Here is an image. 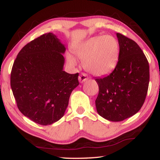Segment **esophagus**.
I'll return each mask as SVG.
<instances>
[{
	"label": "esophagus",
	"instance_id": "1",
	"mask_svg": "<svg viewBox=\"0 0 160 160\" xmlns=\"http://www.w3.org/2000/svg\"><path fill=\"white\" fill-rule=\"evenodd\" d=\"M88 79H89V78L88 76V75H87L86 73H85V72H82V73L80 75L79 78H78V80H79V81H80L81 83L84 82H85V81L88 80Z\"/></svg>",
	"mask_w": 160,
	"mask_h": 160
}]
</instances>
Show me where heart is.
Returning a JSON list of instances; mask_svg holds the SVG:
<instances>
[{"label": "heart", "instance_id": "obj_1", "mask_svg": "<svg viewBox=\"0 0 160 160\" xmlns=\"http://www.w3.org/2000/svg\"><path fill=\"white\" fill-rule=\"evenodd\" d=\"M75 53L85 59V68L97 76L110 73L115 68L119 58V44L117 39L110 35L94 37L82 43L75 48ZM70 63H75L70 56Z\"/></svg>", "mask_w": 160, "mask_h": 160}]
</instances>
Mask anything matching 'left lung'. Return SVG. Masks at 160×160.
<instances>
[{"label":"left lung","instance_id":"8db88e82","mask_svg":"<svg viewBox=\"0 0 160 160\" xmlns=\"http://www.w3.org/2000/svg\"><path fill=\"white\" fill-rule=\"evenodd\" d=\"M116 36L119 44L118 63L109 75L95 79L99 86L95 105L103 118L121 121L135 114L144 104L150 68L136 42L120 33Z\"/></svg>","mask_w":160,"mask_h":160}]
</instances>
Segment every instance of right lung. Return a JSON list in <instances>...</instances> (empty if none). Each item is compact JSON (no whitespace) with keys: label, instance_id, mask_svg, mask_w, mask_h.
I'll use <instances>...</instances> for the list:
<instances>
[{"label":"right lung","instance_id":"1","mask_svg":"<svg viewBox=\"0 0 160 160\" xmlns=\"http://www.w3.org/2000/svg\"><path fill=\"white\" fill-rule=\"evenodd\" d=\"M66 51L55 34L46 33L26 44L15 58L10 86L24 116L43 126L62 118L79 73L63 70Z\"/></svg>","mask_w":160,"mask_h":160}]
</instances>
